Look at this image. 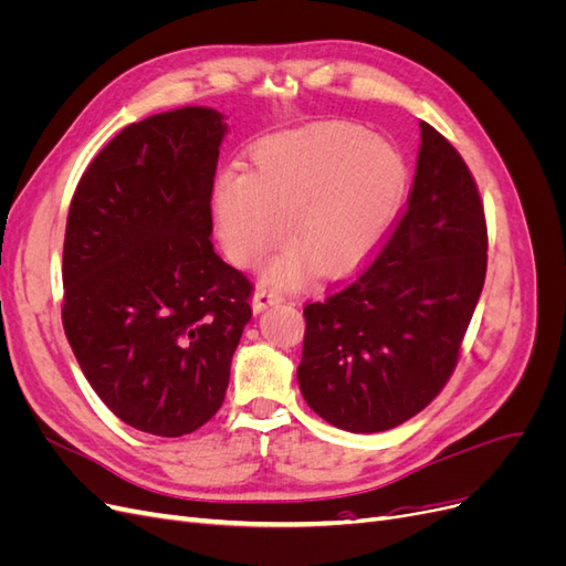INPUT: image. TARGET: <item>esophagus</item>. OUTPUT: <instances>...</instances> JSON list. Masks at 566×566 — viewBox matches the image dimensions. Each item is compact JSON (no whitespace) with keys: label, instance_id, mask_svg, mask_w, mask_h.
<instances>
[{"label":"esophagus","instance_id":"34e87169","mask_svg":"<svg viewBox=\"0 0 566 566\" xmlns=\"http://www.w3.org/2000/svg\"><path fill=\"white\" fill-rule=\"evenodd\" d=\"M281 302H283V295L276 293V290H271V287H256L254 295H252V312L260 314V312L266 310V306L281 304Z\"/></svg>","mask_w":566,"mask_h":566}]
</instances>
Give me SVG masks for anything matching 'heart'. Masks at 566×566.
Segmentation results:
<instances>
[{
	"label": "heart",
	"mask_w": 566,
	"mask_h": 566,
	"mask_svg": "<svg viewBox=\"0 0 566 566\" xmlns=\"http://www.w3.org/2000/svg\"><path fill=\"white\" fill-rule=\"evenodd\" d=\"M406 186L401 153L354 125H316L262 142L250 175L221 172L212 205L219 241L238 266H254L283 241L290 248L269 281L290 285L306 264L342 273L382 241Z\"/></svg>",
	"instance_id": "1"
}]
</instances>
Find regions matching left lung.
Listing matches in <instances>:
<instances>
[{"mask_svg":"<svg viewBox=\"0 0 566 566\" xmlns=\"http://www.w3.org/2000/svg\"><path fill=\"white\" fill-rule=\"evenodd\" d=\"M486 219L460 153L420 123L397 229L358 276L304 306L297 382L339 430L385 432L449 382L486 276Z\"/></svg>","mask_w":566,"mask_h":566,"instance_id":"8db88e82","label":"left lung"}]
</instances>
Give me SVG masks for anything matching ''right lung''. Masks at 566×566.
<instances>
[{
  "instance_id": "add662e5",
  "label": "right lung",
  "mask_w": 566,
  "mask_h": 566,
  "mask_svg": "<svg viewBox=\"0 0 566 566\" xmlns=\"http://www.w3.org/2000/svg\"><path fill=\"white\" fill-rule=\"evenodd\" d=\"M224 115L186 106L119 132L82 175L63 243V328L113 413L184 437L224 401L252 283L214 252Z\"/></svg>"
}]
</instances>
